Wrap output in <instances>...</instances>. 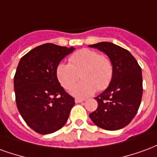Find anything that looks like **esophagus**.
Instances as JSON below:
<instances>
[{"label":"esophagus","instance_id":"34e87169","mask_svg":"<svg viewBox=\"0 0 157 157\" xmlns=\"http://www.w3.org/2000/svg\"><path fill=\"white\" fill-rule=\"evenodd\" d=\"M84 101H85L84 99H81V98H75V103H80V102H84Z\"/></svg>","mask_w":157,"mask_h":157}]
</instances>
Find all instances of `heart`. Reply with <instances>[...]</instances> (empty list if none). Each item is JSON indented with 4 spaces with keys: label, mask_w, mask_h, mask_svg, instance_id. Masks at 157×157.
Listing matches in <instances>:
<instances>
[{
    "label": "heart",
    "mask_w": 157,
    "mask_h": 157,
    "mask_svg": "<svg viewBox=\"0 0 157 157\" xmlns=\"http://www.w3.org/2000/svg\"><path fill=\"white\" fill-rule=\"evenodd\" d=\"M55 72L60 85L66 90L78 82L81 75L83 81L76 84L71 93L84 98L94 94L97 90L102 91L109 86L113 76V65L107 55L82 48L70 56L69 64L59 63Z\"/></svg>",
    "instance_id": "heart-1"
}]
</instances>
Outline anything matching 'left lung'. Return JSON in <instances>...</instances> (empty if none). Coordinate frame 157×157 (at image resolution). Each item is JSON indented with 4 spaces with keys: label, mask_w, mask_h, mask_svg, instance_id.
I'll list each match as a JSON object with an SVG mask.
<instances>
[{
    "label": "left lung",
    "mask_w": 157,
    "mask_h": 157,
    "mask_svg": "<svg viewBox=\"0 0 157 157\" xmlns=\"http://www.w3.org/2000/svg\"><path fill=\"white\" fill-rule=\"evenodd\" d=\"M108 55L113 65V76L105 91L95 99L98 109L89 117L97 126L118 130L128 125L137 113L143 93L142 71L129 52L109 42L89 45Z\"/></svg>",
    "instance_id": "obj_1"
}]
</instances>
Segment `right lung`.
I'll return each instance as SVG.
<instances>
[{"mask_svg":"<svg viewBox=\"0 0 157 157\" xmlns=\"http://www.w3.org/2000/svg\"><path fill=\"white\" fill-rule=\"evenodd\" d=\"M75 50L54 44L36 47L22 57L14 76L16 102L26 124L47 135L67 122L75 99L66 93L56 76V67Z\"/></svg>","mask_w":157,"mask_h":157,"instance_id":"add662e5","label":"right lung"}]
</instances>
